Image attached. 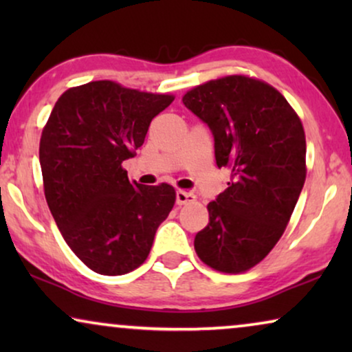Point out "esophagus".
<instances>
[{
  "mask_svg": "<svg viewBox=\"0 0 352 352\" xmlns=\"http://www.w3.org/2000/svg\"><path fill=\"white\" fill-rule=\"evenodd\" d=\"M195 201V195L192 192H186V190H177L176 192V204L177 205H186V204H192Z\"/></svg>",
  "mask_w": 352,
  "mask_h": 352,
  "instance_id": "obj_1",
  "label": "esophagus"
}]
</instances>
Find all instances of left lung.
Listing matches in <instances>:
<instances>
[{
	"label": "left lung",
	"mask_w": 352,
	"mask_h": 352,
	"mask_svg": "<svg viewBox=\"0 0 352 352\" xmlns=\"http://www.w3.org/2000/svg\"><path fill=\"white\" fill-rule=\"evenodd\" d=\"M182 102L213 134L216 165L230 170L195 252L216 271H248L282 237L305 186V129L277 89L242 75L197 86Z\"/></svg>",
	"instance_id": "left-lung-1"
}]
</instances>
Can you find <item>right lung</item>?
I'll list each match as a JSON object with an SVG mask.
<instances>
[{"instance_id":"add662e5","label":"right lung","mask_w":352,"mask_h":352,"mask_svg":"<svg viewBox=\"0 0 352 352\" xmlns=\"http://www.w3.org/2000/svg\"><path fill=\"white\" fill-rule=\"evenodd\" d=\"M175 98L91 81L57 99L40 141L45 195L62 237L94 272L141 266L175 205L171 186L128 179L122 163Z\"/></svg>"}]
</instances>
